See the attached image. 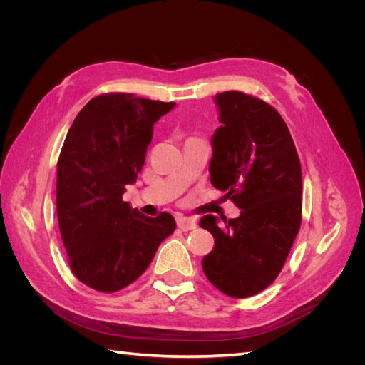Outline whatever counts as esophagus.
Masks as SVG:
<instances>
[{"label": "esophagus", "instance_id": "1", "mask_svg": "<svg viewBox=\"0 0 365 365\" xmlns=\"http://www.w3.org/2000/svg\"><path fill=\"white\" fill-rule=\"evenodd\" d=\"M176 225H178V228H181L182 231H190V230H195V228H196L195 219L182 216V215L176 216Z\"/></svg>", "mask_w": 365, "mask_h": 365}]
</instances>
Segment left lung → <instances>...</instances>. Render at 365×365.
Wrapping results in <instances>:
<instances>
[{
    "instance_id": "obj_1",
    "label": "left lung",
    "mask_w": 365,
    "mask_h": 365,
    "mask_svg": "<svg viewBox=\"0 0 365 365\" xmlns=\"http://www.w3.org/2000/svg\"><path fill=\"white\" fill-rule=\"evenodd\" d=\"M210 178L240 216L201 217L215 237L202 269L228 297L256 295L277 279L302 224V165L289 129L267 102L240 91L216 96Z\"/></svg>"
}]
</instances>
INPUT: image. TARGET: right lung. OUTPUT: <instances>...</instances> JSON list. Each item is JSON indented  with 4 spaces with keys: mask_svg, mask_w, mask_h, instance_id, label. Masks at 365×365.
Returning <instances> with one entry per match:
<instances>
[{
    "mask_svg": "<svg viewBox=\"0 0 365 365\" xmlns=\"http://www.w3.org/2000/svg\"><path fill=\"white\" fill-rule=\"evenodd\" d=\"M173 102L113 93L77 114L58 160V222L68 263L83 284L115 292L148 269L173 233L169 213L141 215L123 201L146 161L153 123Z\"/></svg>",
    "mask_w": 365,
    "mask_h": 365,
    "instance_id": "add662e5",
    "label": "right lung"
}]
</instances>
